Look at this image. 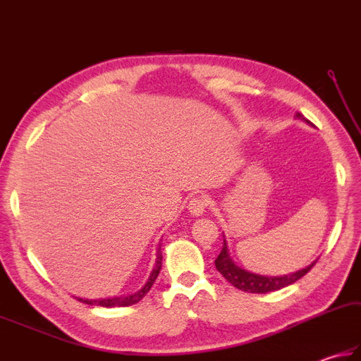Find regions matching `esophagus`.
<instances>
[{"mask_svg": "<svg viewBox=\"0 0 361 361\" xmlns=\"http://www.w3.org/2000/svg\"><path fill=\"white\" fill-rule=\"evenodd\" d=\"M208 204H209L208 198L203 195H198L189 202V211L192 212L194 216H202V214L208 209Z\"/></svg>", "mask_w": 361, "mask_h": 361, "instance_id": "obj_1", "label": "esophagus"}]
</instances>
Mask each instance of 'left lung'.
Listing matches in <instances>:
<instances>
[{
  "instance_id": "8db88e82",
  "label": "left lung",
  "mask_w": 361,
  "mask_h": 361,
  "mask_svg": "<svg viewBox=\"0 0 361 361\" xmlns=\"http://www.w3.org/2000/svg\"><path fill=\"white\" fill-rule=\"evenodd\" d=\"M296 118L309 122L301 113H298ZM315 264H317V260L313 264H310L309 267L302 268V270L291 273V274H286V276H273L271 278V276L255 274V273L242 270L240 267H237L233 262V259L229 257L225 240H224V247H221L220 255L216 259V268L221 274H224V278L229 283H231V286H234L235 288H239L242 291H247V293H268V291L281 290L283 287L290 286V283L296 282L298 279H301L304 274H307L312 270V267Z\"/></svg>"
}]
</instances>
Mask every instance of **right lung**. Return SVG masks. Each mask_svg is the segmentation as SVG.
<instances>
[{
    "label": "right lung",
    "mask_w": 361,
    "mask_h": 361,
    "mask_svg": "<svg viewBox=\"0 0 361 361\" xmlns=\"http://www.w3.org/2000/svg\"><path fill=\"white\" fill-rule=\"evenodd\" d=\"M161 260H163V256H161V248H158V252H157V262H155V267H153V270L149 276L147 282H145V286L137 290L136 293L133 295H128V296H116V298H106V299H79V301L85 302L88 305H101V307H126V305H132V304H136L140 302L141 299L149 293V290L152 288L153 282H155V279L158 278L159 274V270H161Z\"/></svg>",
    "instance_id": "obj_1"
}]
</instances>
